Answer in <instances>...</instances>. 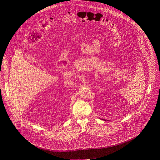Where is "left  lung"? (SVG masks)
Segmentation results:
<instances>
[{"label":"left lung","instance_id":"left-lung-1","mask_svg":"<svg viewBox=\"0 0 160 160\" xmlns=\"http://www.w3.org/2000/svg\"><path fill=\"white\" fill-rule=\"evenodd\" d=\"M102 120H104V119H102ZM104 120H105V119H104Z\"/></svg>","mask_w":160,"mask_h":160}]
</instances>
